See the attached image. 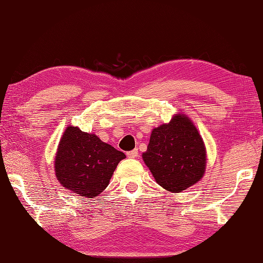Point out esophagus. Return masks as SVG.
<instances>
[{
    "instance_id": "esophagus-1",
    "label": "esophagus",
    "mask_w": 263,
    "mask_h": 263,
    "mask_svg": "<svg viewBox=\"0 0 263 263\" xmlns=\"http://www.w3.org/2000/svg\"><path fill=\"white\" fill-rule=\"evenodd\" d=\"M138 154H139V152H138V149H137V148H136V149H133V151H130V152H127V153H126L127 158H130V159H135V158H137V157H138Z\"/></svg>"
}]
</instances>
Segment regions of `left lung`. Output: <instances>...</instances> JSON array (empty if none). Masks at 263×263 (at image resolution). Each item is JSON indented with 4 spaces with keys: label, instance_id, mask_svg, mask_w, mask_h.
<instances>
[{
    "label": "left lung",
    "instance_id": "1",
    "mask_svg": "<svg viewBox=\"0 0 263 263\" xmlns=\"http://www.w3.org/2000/svg\"><path fill=\"white\" fill-rule=\"evenodd\" d=\"M142 159L162 188L181 193L203 177L206 151L191 119L179 114L153 128Z\"/></svg>",
    "mask_w": 263,
    "mask_h": 263
}]
</instances>
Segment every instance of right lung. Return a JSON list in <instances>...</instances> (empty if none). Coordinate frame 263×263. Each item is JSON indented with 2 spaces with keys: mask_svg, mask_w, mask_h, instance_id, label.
<instances>
[{
  "mask_svg": "<svg viewBox=\"0 0 263 263\" xmlns=\"http://www.w3.org/2000/svg\"><path fill=\"white\" fill-rule=\"evenodd\" d=\"M125 154L77 126L66 128L58 146L54 168L66 189L87 198L99 196L109 184Z\"/></svg>",
  "mask_w": 263,
  "mask_h": 263,
  "instance_id": "obj_1",
  "label": "right lung"
}]
</instances>
